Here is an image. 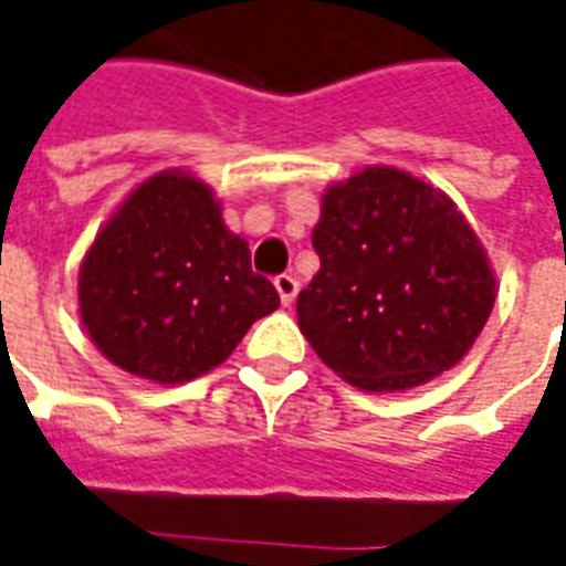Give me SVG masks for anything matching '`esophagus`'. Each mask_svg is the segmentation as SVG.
Here are the masks:
<instances>
[{
	"label": "esophagus",
	"instance_id": "34e87169",
	"mask_svg": "<svg viewBox=\"0 0 566 566\" xmlns=\"http://www.w3.org/2000/svg\"><path fill=\"white\" fill-rule=\"evenodd\" d=\"M275 291H279V297H282L284 306H291L294 297H297V279L294 275H275Z\"/></svg>",
	"mask_w": 566,
	"mask_h": 566
}]
</instances>
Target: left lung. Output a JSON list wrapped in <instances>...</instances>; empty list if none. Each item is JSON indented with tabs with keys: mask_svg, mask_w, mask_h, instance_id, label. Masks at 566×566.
<instances>
[{
	"mask_svg": "<svg viewBox=\"0 0 566 566\" xmlns=\"http://www.w3.org/2000/svg\"><path fill=\"white\" fill-rule=\"evenodd\" d=\"M318 272L300 291V332L363 390H406L471 349L495 303L468 219L409 172L368 167L322 198Z\"/></svg>",
	"mask_w": 566,
	"mask_h": 566,
	"instance_id": "left-lung-1",
	"label": "left lung"
}]
</instances>
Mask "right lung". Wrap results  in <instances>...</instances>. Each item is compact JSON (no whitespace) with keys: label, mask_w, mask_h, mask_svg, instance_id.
I'll return each mask as SVG.
<instances>
[{"label":"right lung","mask_w":566,"mask_h":566,"mask_svg":"<svg viewBox=\"0 0 566 566\" xmlns=\"http://www.w3.org/2000/svg\"><path fill=\"white\" fill-rule=\"evenodd\" d=\"M210 188L160 172L98 232L80 269V313L95 347L129 375L182 384L226 363L256 318L279 310Z\"/></svg>","instance_id":"1"}]
</instances>
